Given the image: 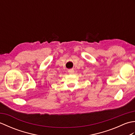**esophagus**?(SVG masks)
I'll return each mask as SVG.
<instances>
[{
    "label": "esophagus",
    "instance_id": "1",
    "mask_svg": "<svg viewBox=\"0 0 135 135\" xmlns=\"http://www.w3.org/2000/svg\"><path fill=\"white\" fill-rule=\"evenodd\" d=\"M68 73H69L70 74H73L74 73V71L73 69H70L68 70Z\"/></svg>",
    "mask_w": 135,
    "mask_h": 135
}]
</instances>
